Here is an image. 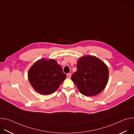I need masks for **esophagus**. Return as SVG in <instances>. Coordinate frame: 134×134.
<instances>
[{
	"mask_svg": "<svg viewBox=\"0 0 134 134\" xmlns=\"http://www.w3.org/2000/svg\"><path fill=\"white\" fill-rule=\"evenodd\" d=\"M67 77L68 79H70V78L71 77V74H70V73L67 74Z\"/></svg>",
	"mask_w": 134,
	"mask_h": 134,
	"instance_id": "obj_1",
	"label": "esophagus"
}]
</instances>
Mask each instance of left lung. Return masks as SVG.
I'll return each instance as SVG.
<instances>
[{"label":"left lung","mask_w":134,"mask_h":134,"mask_svg":"<svg viewBox=\"0 0 134 134\" xmlns=\"http://www.w3.org/2000/svg\"><path fill=\"white\" fill-rule=\"evenodd\" d=\"M77 70L71 80L80 92L85 96H95L105 87L109 77L107 65L95 56L87 55L77 62Z\"/></svg>","instance_id":"1"}]
</instances>
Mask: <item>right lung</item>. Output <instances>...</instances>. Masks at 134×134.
Masks as SVG:
<instances>
[{"instance_id": "add662e5", "label": "right lung", "mask_w": 134, "mask_h": 134, "mask_svg": "<svg viewBox=\"0 0 134 134\" xmlns=\"http://www.w3.org/2000/svg\"><path fill=\"white\" fill-rule=\"evenodd\" d=\"M66 77L63 68L53 59H42L30 68L28 78L34 89L41 94L55 92Z\"/></svg>"}]
</instances>
